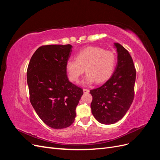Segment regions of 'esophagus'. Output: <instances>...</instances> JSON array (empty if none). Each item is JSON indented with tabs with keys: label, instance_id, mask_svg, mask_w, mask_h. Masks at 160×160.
Here are the masks:
<instances>
[{
	"label": "esophagus",
	"instance_id": "obj_1",
	"mask_svg": "<svg viewBox=\"0 0 160 160\" xmlns=\"http://www.w3.org/2000/svg\"><path fill=\"white\" fill-rule=\"evenodd\" d=\"M83 93H88L89 92V89H83Z\"/></svg>",
	"mask_w": 160,
	"mask_h": 160
}]
</instances>
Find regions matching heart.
Instances as JSON below:
<instances>
[{"label": "heart", "mask_w": 160, "mask_h": 160, "mask_svg": "<svg viewBox=\"0 0 160 160\" xmlns=\"http://www.w3.org/2000/svg\"><path fill=\"white\" fill-rule=\"evenodd\" d=\"M116 64V57L111 51L98 47H89L77 54L76 59L66 61L65 69L69 79L76 82L85 71L87 75L82 85L102 83L112 75Z\"/></svg>", "instance_id": "1"}]
</instances>
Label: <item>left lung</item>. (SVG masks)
Segmentation results:
<instances>
[{"label": "left lung", "mask_w": 160, "mask_h": 160, "mask_svg": "<svg viewBox=\"0 0 160 160\" xmlns=\"http://www.w3.org/2000/svg\"><path fill=\"white\" fill-rule=\"evenodd\" d=\"M118 53L115 69L109 80L90 91L93 97L91 112L97 121L109 125L118 122L127 113L134 97L136 71L129 52L119 43L114 42Z\"/></svg>", "instance_id": "8db88e82"}]
</instances>
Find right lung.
Wrapping results in <instances>:
<instances>
[{"instance_id":"1","label":"right lung","mask_w":160,"mask_h":160,"mask_svg":"<svg viewBox=\"0 0 160 160\" xmlns=\"http://www.w3.org/2000/svg\"><path fill=\"white\" fill-rule=\"evenodd\" d=\"M71 45H49L36 50L27 69L30 101L41 120L53 129L70 126L83 89L69 81L66 61L72 52Z\"/></svg>"}]
</instances>
